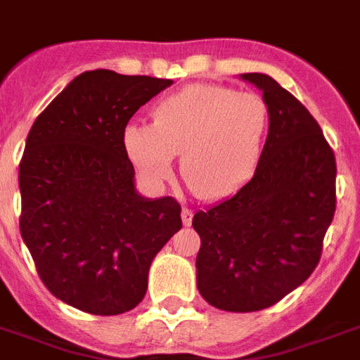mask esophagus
<instances>
[{
  "label": "esophagus",
  "instance_id": "34e87169",
  "mask_svg": "<svg viewBox=\"0 0 360 360\" xmlns=\"http://www.w3.org/2000/svg\"><path fill=\"white\" fill-rule=\"evenodd\" d=\"M192 209H188V207H183V211H181V220H183V224L185 226H191V222H192Z\"/></svg>",
  "mask_w": 360,
  "mask_h": 360
}]
</instances>
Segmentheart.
I'll use <instances>...</instances> for the list:
<instances>
[{"mask_svg": "<svg viewBox=\"0 0 360 360\" xmlns=\"http://www.w3.org/2000/svg\"><path fill=\"white\" fill-rule=\"evenodd\" d=\"M267 121V104L256 93L196 84L164 97L153 108V124H127L123 146L153 181L168 179L175 155H181L186 186L200 200L214 202L252 175Z\"/></svg>", "mask_w": 360, "mask_h": 360, "instance_id": "b5f03b06", "label": "heart"}]
</instances>
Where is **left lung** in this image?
<instances>
[{
	"instance_id": "obj_1",
	"label": "left lung",
	"mask_w": 360,
	"mask_h": 360,
	"mask_svg": "<svg viewBox=\"0 0 360 360\" xmlns=\"http://www.w3.org/2000/svg\"><path fill=\"white\" fill-rule=\"evenodd\" d=\"M263 93L269 132L256 172L233 196L198 211L200 295L226 312L273 307L312 274L336 209L335 153L318 121L262 72H246Z\"/></svg>"
}]
</instances>
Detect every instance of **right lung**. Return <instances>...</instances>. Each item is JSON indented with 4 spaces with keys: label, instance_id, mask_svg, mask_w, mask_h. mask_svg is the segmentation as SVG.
I'll return each mask as SVG.
<instances>
[{
    "label": "right lung",
    "instance_id": "add662e5",
    "mask_svg": "<svg viewBox=\"0 0 360 360\" xmlns=\"http://www.w3.org/2000/svg\"><path fill=\"white\" fill-rule=\"evenodd\" d=\"M174 84L82 72L31 127L18 169L20 233L59 301L95 316L138 307L153 259L181 230L174 198H143L123 146L132 115Z\"/></svg>",
    "mask_w": 360,
    "mask_h": 360
}]
</instances>
